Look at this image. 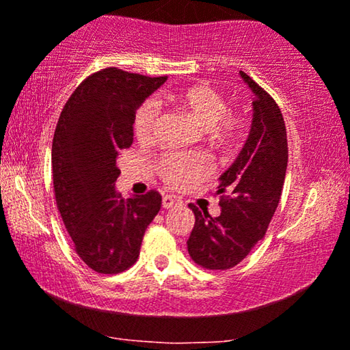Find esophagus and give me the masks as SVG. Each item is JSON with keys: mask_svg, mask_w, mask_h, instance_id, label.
<instances>
[{"mask_svg": "<svg viewBox=\"0 0 350 350\" xmlns=\"http://www.w3.org/2000/svg\"><path fill=\"white\" fill-rule=\"evenodd\" d=\"M180 205H181V199L175 198V196H164V199H162V207L167 210L180 207Z\"/></svg>", "mask_w": 350, "mask_h": 350, "instance_id": "obj_1", "label": "esophagus"}]
</instances>
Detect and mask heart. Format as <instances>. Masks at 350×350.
<instances>
[{
    "mask_svg": "<svg viewBox=\"0 0 350 350\" xmlns=\"http://www.w3.org/2000/svg\"><path fill=\"white\" fill-rule=\"evenodd\" d=\"M167 100L185 109L199 126L205 129L208 140L217 146H228L237 140L243 129V118L228 111L223 95L205 84H193L176 92L167 94ZM159 105L148 98L133 114V133L140 142L152 138ZM210 162L200 152L170 151L157 161L162 178L176 188H188L208 174Z\"/></svg>",
    "mask_w": 350,
    "mask_h": 350,
    "instance_id": "heart-1",
    "label": "heart"
}]
</instances>
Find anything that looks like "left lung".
<instances>
[{
	"label": "left lung",
	"instance_id": "obj_1",
	"mask_svg": "<svg viewBox=\"0 0 350 350\" xmlns=\"http://www.w3.org/2000/svg\"><path fill=\"white\" fill-rule=\"evenodd\" d=\"M242 79L252 90L253 119L248 138L232 165L219 176L218 217L200 212L188 239V252L205 269H231L265 237L284 188L288 145L280 108L247 73Z\"/></svg>",
	"mask_w": 350,
	"mask_h": 350
}]
</instances>
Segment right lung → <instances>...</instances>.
Listing matches in <instances>:
<instances>
[{
    "label": "right lung",
    "mask_w": 350,
    "mask_h": 350,
    "mask_svg": "<svg viewBox=\"0 0 350 350\" xmlns=\"http://www.w3.org/2000/svg\"><path fill=\"white\" fill-rule=\"evenodd\" d=\"M165 79L100 70L76 88L57 122L55 202L76 253L100 274H118L137 261L146 228L161 210L157 191L124 200L114 186L119 152L133 142V114Z\"/></svg>",
    "instance_id": "right-lung-1"
}]
</instances>
